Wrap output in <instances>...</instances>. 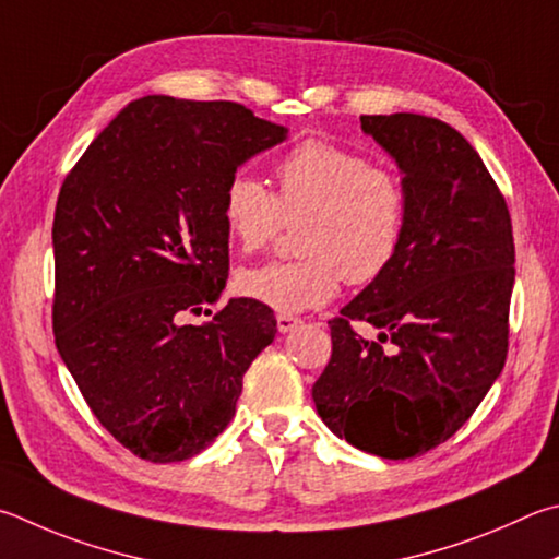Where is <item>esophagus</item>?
Here are the masks:
<instances>
[{"mask_svg":"<svg viewBox=\"0 0 559 559\" xmlns=\"http://www.w3.org/2000/svg\"><path fill=\"white\" fill-rule=\"evenodd\" d=\"M276 322H278V332H281V334H288V332L296 330L302 320L293 318V314H278Z\"/></svg>","mask_w":559,"mask_h":559,"instance_id":"obj_1","label":"esophagus"}]
</instances>
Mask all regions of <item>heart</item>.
I'll list each match as a JSON object with an SVG mask.
<instances>
[{"instance_id": "obj_1", "label": "heart", "mask_w": 559, "mask_h": 559, "mask_svg": "<svg viewBox=\"0 0 559 559\" xmlns=\"http://www.w3.org/2000/svg\"><path fill=\"white\" fill-rule=\"evenodd\" d=\"M278 192L249 174L231 176L222 217L231 241L253 251L300 222L298 261H269L241 269V296L281 314L320 308L334 298L344 276L361 286L379 278L401 249L408 195L401 178L373 166L357 151L302 141L276 166Z\"/></svg>"}]
</instances>
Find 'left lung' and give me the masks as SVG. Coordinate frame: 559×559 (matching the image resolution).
Here are the masks:
<instances>
[{
	"instance_id": "obj_1",
	"label": "left lung",
	"mask_w": 559,
	"mask_h": 559,
	"mask_svg": "<svg viewBox=\"0 0 559 559\" xmlns=\"http://www.w3.org/2000/svg\"><path fill=\"white\" fill-rule=\"evenodd\" d=\"M361 131L399 166L408 222L391 266L330 320L332 357L312 401L337 438L408 460L450 440L499 379L513 229L484 160L450 124L399 111L361 117ZM349 319L369 321L380 340L359 338Z\"/></svg>"
}]
</instances>
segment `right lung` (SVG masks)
<instances>
[{
  "mask_svg": "<svg viewBox=\"0 0 559 559\" xmlns=\"http://www.w3.org/2000/svg\"><path fill=\"white\" fill-rule=\"evenodd\" d=\"M288 129L237 103H129L70 170L53 217V332L90 411L141 460L205 450L235 418L273 310L231 298L222 198L237 168Z\"/></svg>",
  "mask_w": 559,
  "mask_h": 559,
  "instance_id": "obj_1",
  "label": "right lung"
}]
</instances>
